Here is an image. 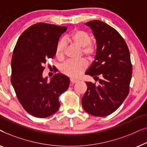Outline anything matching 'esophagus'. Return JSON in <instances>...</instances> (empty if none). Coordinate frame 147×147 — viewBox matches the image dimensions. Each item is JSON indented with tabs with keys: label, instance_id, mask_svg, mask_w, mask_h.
<instances>
[{
	"label": "esophagus",
	"instance_id": "obj_1",
	"mask_svg": "<svg viewBox=\"0 0 147 147\" xmlns=\"http://www.w3.org/2000/svg\"><path fill=\"white\" fill-rule=\"evenodd\" d=\"M78 82V80L77 79H75V78H70V82H71V84L77 83Z\"/></svg>",
	"mask_w": 147,
	"mask_h": 147
}]
</instances>
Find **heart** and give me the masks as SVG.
Instances as JSON below:
<instances>
[{
    "label": "heart",
    "instance_id": "heart-1",
    "mask_svg": "<svg viewBox=\"0 0 147 147\" xmlns=\"http://www.w3.org/2000/svg\"><path fill=\"white\" fill-rule=\"evenodd\" d=\"M65 41L71 42L82 48V54L86 57H92L95 53V47L90 43L91 37L87 32L83 30L77 29L65 38ZM65 43L59 41L55 48V55L58 59H62L64 55ZM86 63L84 60L80 61H68L62 65L61 71L67 76L77 77L86 69Z\"/></svg>",
    "mask_w": 147,
    "mask_h": 147
}]
</instances>
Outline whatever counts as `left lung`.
<instances>
[{"label": "left lung", "instance_id": "obj_1", "mask_svg": "<svg viewBox=\"0 0 147 147\" xmlns=\"http://www.w3.org/2000/svg\"><path fill=\"white\" fill-rule=\"evenodd\" d=\"M86 25L92 30L97 44L95 60L86 74L99 84L86 82L82 104L88 113L106 116L116 111L129 93L132 69L129 50L119 33L108 24L94 20Z\"/></svg>", "mask_w": 147, "mask_h": 147}]
</instances>
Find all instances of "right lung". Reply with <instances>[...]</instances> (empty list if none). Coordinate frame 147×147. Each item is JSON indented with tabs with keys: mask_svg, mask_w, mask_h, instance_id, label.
<instances>
[{
	"mask_svg": "<svg viewBox=\"0 0 147 147\" xmlns=\"http://www.w3.org/2000/svg\"><path fill=\"white\" fill-rule=\"evenodd\" d=\"M67 28L39 23L26 29L18 39L11 61V81L24 109L32 116L46 118L59 110V96L68 89L69 79L56 74L47 82L44 65L55 55L60 36Z\"/></svg>",
	"mask_w": 147,
	"mask_h": 147,
	"instance_id": "right-lung-1",
	"label": "right lung"
}]
</instances>
